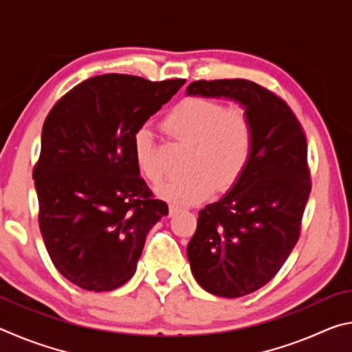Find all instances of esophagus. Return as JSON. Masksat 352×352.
<instances>
[{"label": "esophagus", "instance_id": "1", "mask_svg": "<svg viewBox=\"0 0 352 352\" xmlns=\"http://www.w3.org/2000/svg\"><path fill=\"white\" fill-rule=\"evenodd\" d=\"M178 211H182V206H178V205H170L169 206V214H170V216H172V214L178 212Z\"/></svg>", "mask_w": 352, "mask_h": 352}]
</instances>
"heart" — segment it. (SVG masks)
I'll return each instance as SVG.
<instances>
[{"instance_id": "b5f03b06", "label": "heart", "mask_w": 352, "mask_h": 352, "mask_svg": "<svg viewBox=\"0 0 352 352\" xmlns=\"http://www.w3.org/2000/svg\"><path fill=\"white\" fill-rule=\"evenodd\" d=\"M163 126L177 140L194 144L189 158L192 172L158 186L157 192L166 200L190 205L206 199L214 188H233L253 158L256 126L245 107H225L219 100L188 98L166 115ZM133 157L147 180H162L157 144L152 130L146 126L133 135Z\"/></svg>"}]
</instances>
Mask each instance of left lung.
<instances>
[{"instance_id": "obj_1", "label": "left lung", "mask_w": 352, "mask_h": 352, "mask_svg": "<svg viewBox=\"0 0 352 352\" xmlns=\"http://www.w3.org/2000/svg\"><path fill=\"white\" fill-rule=\"evenodd\" d=\"M186 94L233 99L256 126L245 174L199 212L188 243L195 281L212 295L239 298L269 283L300 237L312 188L306 135L290 107L252 80H195Z\"/></svg>"}]
</instances>
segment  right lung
I'll list each match as a JSON object with an SVG mask.
<instances>
[{
  "label": "right lung",
  "instance_id": "1",
  "mask_svg": "<svg viewBox=\"0 0 352 352\" xmlns=\"http://www.w3.org/2000/svg\"><path fill=\"white\" fill-rule=\"evenodd\" d=\"M184 79L102 74L57 100L32 177L52 264L80 289L109 292L136 272L148 230L168 205L140 177L133 135Z\"/></svg>",
  "mask_w": 352,
  "mask_h": 352
}]
</instances>
